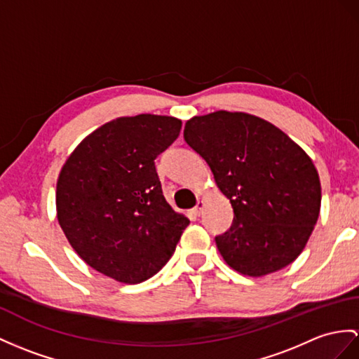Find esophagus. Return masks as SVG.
<instances>
[{"instance_id":"1","label":"esophagus","mask_w":359,"mask_h":359,"mask_svg":"<svg viewBox=\"0 0 359 359\" xmlns=\"http://www.w3.org/2000/svg\"><path fill=\"white\" fill-rule=\"evenodd\" d=\"M203 208H204V201L201 199V201H198V204H196L195 208H194V215L199 216L201 213H203Z\"/></svg>"}]
</instances>
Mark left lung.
Returning a JSON list of instances; mask_svg holds the SVG:
<instances>
[{
  "label": "left lung",
  "instance_id": "8db88e82",
  "mask_svg": "<svg viewBox=\"0 0 359 359\" xmlns=\"http://www.w3.org/2000/svg\"><path fill=\"white\" fill-rule=\"evenodd\" d=\"M186 143L210 165L234 217L216 236L226 265L250 277L287 266L300 256L321 205L309 155L269 121L216 111L187 120Z\"/></svg>",
  "mask_w": 359,
  "mask_h": 359
}]
</instances>
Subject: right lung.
I'll list each match as a JSON object with an SVG mask.
<instances>
[{"label": "right lung", "mask_w": 359, "mask_h": 359, "mask_svg": "<svg viewBox=\"0 0 359 359\" xmlns=\"http://www.w3.org/2000/svg\"><path fill=\"white\" fill-rule=\"evenodd\" d=\"M181 125L155 114L118 117L85 137L59 173L60 229L82 260L114 280L158 273L190 224L168 204L155 169Z\"/></svg>", "instance_id": "right-lung-1"}]
</instances>
